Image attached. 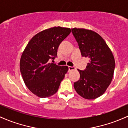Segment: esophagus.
<instances>
[{"label": "esophagus", "mask_w": 128, "mask_h": 128, "mask_svg": "<svg viewBox=\"0 0 128 128\" xmlns=\"http://www.w3.org/2000/svg\"><path fill=\"white\" fill-rule=\"evenodd\" d=\"M68 71H70V70H75V67L68 66Z\"/></svg>", "instance_id": "esophagus-1"}]
</instances>
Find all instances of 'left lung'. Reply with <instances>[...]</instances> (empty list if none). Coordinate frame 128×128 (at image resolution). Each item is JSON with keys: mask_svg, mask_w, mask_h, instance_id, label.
<instances>
[{"mask_svg": "<svg viewBox=\"0 0 128 128\" xmlns=\"http://www.w3.org/2000/svg\"><path fill=\"white\" fill-rule=\"evenodd\" d=\"M82 57L89 58L86 68L78 70L79 80L74 84L80 96L88 100L104 93L113 78L115 60L106 42L98 33L84 28L71 29Z\"/></svg>", "mask_w": 128, "mask_h": 128, "instance_id": "left-lung-1", "label": "left lung"}]
</instances>
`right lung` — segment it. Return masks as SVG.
<instances>
[{
    "label": "right lung",
    "mask_w": 128,
    "mask_h": 128,
    "mask_svg": "<svg viewBox=\"0 0 128 128\" xmlns=\"http://www.w3.org/2000/svg\"><path fill=\"white\" fill-rule=\"evenodd\" d=\"M68 28L54 26L32 38L22 53L20 70L25 85L40 98L52 96L58 90L68 70L49 61L57 56L60 44L70 33Z\"/></svg>",
    "instance_id": "right-lung-1"
}]
</instances>
